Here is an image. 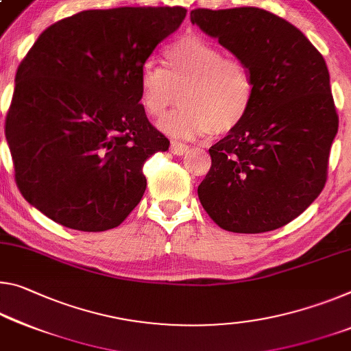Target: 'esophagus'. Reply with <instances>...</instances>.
<instances>
[{
    "instance_id": "obj_1",
    "label": "esophagus",
    "mask_w": 351,
    "mask_h": 351,
    "mask_svg": "<svg viewBox=\"0 0 351 351\" xmlns=\"http://www.w3.org/2000/svg\"><path fill=\"white\" fill-rule=\"evenodd\" d=\"M170 149H171V153H173V154H176V156H181L182 153H186V152H187L189 147L186 145V143H182V142L171 141V143H170Z\"/></svg>"
}]
</instances>
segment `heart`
I'll use <instances>...</instances> for the list:
<instances>
[{
    "label": "heart",
    "instance_id": "heart-1",
    "mask_svg": "<svg viewBox=\"0 0 351 351\" xmlns=\"http://www.w3.org/2000/svg\"><path fill=\"white\" fill-rule=\"evenodd\" d=\"M165 66L147 60L141 69V103L148 115L162 119L178 101L181 108L162 128L178 137L230 134L247 119L254 82L241 59L198 34H186L165 48Z\"/></svg>",
    "mask_w": 351,
    "mask_h": 351
}]
</instances>
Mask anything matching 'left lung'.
Returning <instances> with one entry per match:
<instances>
[{"instance_id":"8db88e82","label":"left lung","mask_w":351,"mask_h":351,"mask_svg":"<svg viewBox=\"0 0 351 351\" xmlns=\"http://www.w3.org/2000/svg\"><path fill=\"white\" fill-rule=\"evenodd\" d=\"M191 21L241 59L254 82L247 119L209 148L199 202L226 231L278 230L326 182L339 117L324 56L295 26L259 8L195 9Z\"/></svg>"}]
</instances>
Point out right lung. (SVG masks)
I'll use <instances>...</instances> for the list:
<instances>
[{"instance_id": "obj_1", "label": "right lung", "mask_w": 351, "mask_h": 351, "mask_svg": "<svg viewBox=\"0 0 351 351\" xmlns=\"http://www.w3.org/2000/svg\"><path fill=\"white\" fill-rule=\"evenodd\" d=\"M186 14L82 10L47 27L21 60L5 141L21 195L48 219L108 231L141 202L142 167L170 142L147 119L138 76Z\"/></svg>"}]
</instances>
